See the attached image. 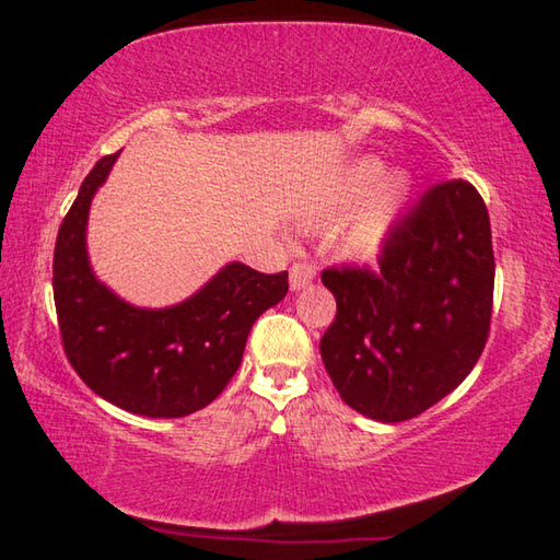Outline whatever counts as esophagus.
<instances>
[{"label":"esophagus","instance_id":"34e87169","mask_svg":"<svg viewBox=\"0 0 560 560\" xmlns=\"http://www.w3.org/2000/svg\"><path fill=\"white\" fill-rule=\"evenodd\" d=\"M315 279V264L313 261H296L291 267V289L301 291Z\"/></svg>","mask_w":560,"mask_h":560}]
</instances>
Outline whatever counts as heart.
Listing matches in <instances>:
<instances>
[{
    "instance_id": "b5f03b06",
    "label": "heart",
    "mask_w": 560,
    "mask_h": 560,
    "mask_svg": "<svg viewBox=\"0 0 560 560\" xmlns=\"http://www.w3.org/2000/svg\"><path fill=\"white\" fill-rule=\"evenodd\" d=\"M384 176V166L377 159H362L345 174L335 206L350 210L360 206L342 232V249L350 257H372L382 247L392 220L399 210L406 186L399 176Z\"/></svg>"
}]
</instances>
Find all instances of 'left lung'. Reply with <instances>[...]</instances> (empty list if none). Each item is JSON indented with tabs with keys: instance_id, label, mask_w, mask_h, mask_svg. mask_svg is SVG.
Listing matches in <instances>:
<instances>
[{
	"instance_id": "1",
	"label": "left lung",
	"mask_w": 560,
	"mask_h": 560,
	"mask_svg": "<svg viewBox=\"0 0 560 560\" xmlns=\"http://www.w3.org/2000/svg\"><path fill=\"white\" fill-rule=\"evenodd\" d=\"M380 267H328L338 313L320 358L342 401L399 423L460 384L485 350L494 296L485 200L463 178L435 183L396 218Z\"/></svg>"
}]
</instances>
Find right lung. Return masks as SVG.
Masks as SVG:
<instances>
[{"label":"right lung","mask_w":560,"mask_h":560,"mask_svg":"<svg viewBox=\"0 0 560 560\" xmlns=\"http://www.w3.org/2000/svg\"><path fill=\"white\" fill-rule=\"evenodd\" d=\"M119 156H103L85 176L54 252L60 340L78 377L105 401L149 419H178L225 389L259 315L289 291V271L259 273L232 261L188 301L135 308L95 279L85 228L95 190Z\"/></svg>","instance_id":"add662e5"}]
</instances>
